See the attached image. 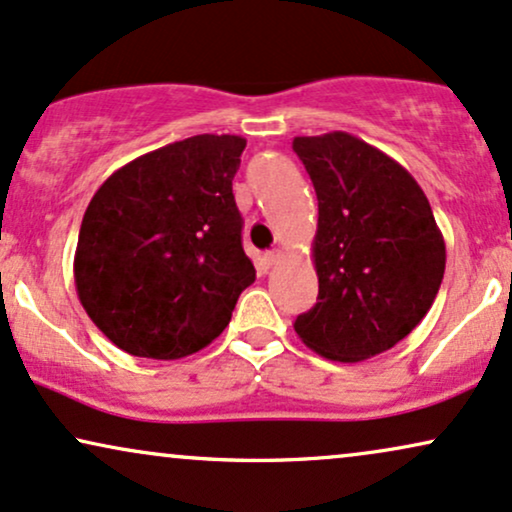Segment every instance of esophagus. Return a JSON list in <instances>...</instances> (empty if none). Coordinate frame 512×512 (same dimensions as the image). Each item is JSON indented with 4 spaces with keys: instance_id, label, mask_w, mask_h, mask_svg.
Listing matches in <instances>:
<instances>
[{
    "instance_id": "esophagus-1",
    "label": "esophagus",
    "mask_w": 512,
    "mask_h": 512,
    "mask_svg": "<svg viewBox=\"0 0 512 512\" xmlns=\"http://www.w3.org/2000/svg\"><path fill=\"white\" fill-rule=\"evenodd\" d=\"M263 261H266L268 268H275L277 263L282 261V254H280V251H268V254L263 256Z\"/></svg>"
}]
</instances>
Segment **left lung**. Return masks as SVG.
Returning <instances> with one entry per match:
<instances>
[{
    "instance_id": "1",
    "label": "left lung",
    "mask_w": 512,
    "mask_h": 512,
    "mask_svg": "<svg viewBox=\"0 0 512 512\" xmlns=\"http://www.w3.org/2000/svg\"><path fill=\"white\" fill-rule=\"evenodd\" d=\"M318 197V301L296 318L308 349L358 363L408 337L437 299L446 244L413 175L349 132L294 137Z\"/></svg>"
}]
</instances>
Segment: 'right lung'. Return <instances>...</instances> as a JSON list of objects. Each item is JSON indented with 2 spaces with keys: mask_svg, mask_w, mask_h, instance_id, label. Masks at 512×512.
Listing matches in <instances>:
<instances>
[{
  "mask_svg": "<svg viewBox=\"0 0 512 512\" xmlns=\"http://www.w3.org/2000/svg\"><path fill=\"white\" fill-rule=\"evenodd\" d=\"M246 140L194 135L109 175L82 216L73 275L92 323L130 356L213 342L256 280L232 180Z\"/></svg>",
  "mask_w": 512,
  "mask_h": 512,
  "instance_id": "add662e5",
  "label": "right lung"
}]
</instances>
